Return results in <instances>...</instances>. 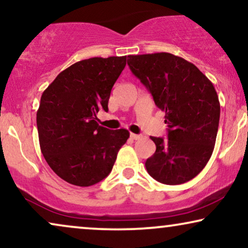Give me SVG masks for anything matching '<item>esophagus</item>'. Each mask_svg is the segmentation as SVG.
<instances>
[{
	"instance_id": "1",
	"label": "esophagus",
	"mask_w": 248,
	"mask_h": 248,
	"mask_svg": "<svg viewBox=\"0 0 248 248\" xmlns=\"http://www.w3.org/2000/svg\"><path fill=\"white\" fill-rule=\"evenodd\" d=\"M130 137H131L132 139H133V140H140V139H142V136H141V134H134V133H131V134H130Z\"/></svg>"
}]
</instances>
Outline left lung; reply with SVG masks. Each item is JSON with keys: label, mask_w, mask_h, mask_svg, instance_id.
I'll return each instance as SVG.
<instances>
[{"label": "left lung", "mask_w": 248, "mask_h": 248, "mask_svg": "<svg viewBox=\"0 0 248 248\" xmlns=\"http://www.w3.org/2000/svg\"><path fill=\"white\" fill-rule=\"evenodd\" d=\"M127 58L169 126L167 139L152 137L156 152L146 160L148 173L165 185L194 179L210 160L217 140L220 102L213 84L194 63L172 53Z\"/></svg>", "instance_id": "8db88e82"}]
</instances>
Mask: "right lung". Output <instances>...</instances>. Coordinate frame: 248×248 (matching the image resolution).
Wrapping results in <instances>:
<instances>
[{
	"label": "right lung",
	"instance_id": "right-lung-1",
	"mask_svg": "<svg viewBox=\"0 0 248 248\" xmlns=\"http://www.w3.org/2000/svg\"><path fill=\"white\" fill-rule=\"evenodd\" d=\"M126 56L90 58L62 70L41 96L36 123L41 152L58 176L79 187L100 182L111 172L127 130L96 123L108 111L115 82Z\"/></svg>",
	"mask_w": 248,
	"mask_h": 248
}]
</instances>
